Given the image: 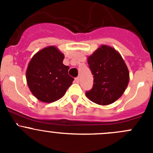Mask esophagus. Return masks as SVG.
Listing matches in <instances>:
<instances>
[{
	"mask_svg": "<svg viewBox=\"0 0 153 153\" xmlns=\"http://www.w3.org/2000/svg\"><path fill=\"white\" fill-rule=\"evenodd\" d=\"M75 83L78 84V83L80 82V78H79V77H77V78H75Z\"/></svg>",
	"mask_w": 153,
	"mask_h": 153,
	"instance_id": "1",
	"label": "esophagus"
}]
</instances>
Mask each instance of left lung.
Returning <instances> with one entry per match:
<instances>
[{
  "instance_id": "8db88e82",
  "label": "left lung",
  "mask_w": 153,
  "mask_h": 153,
  "mask_svg": "<svg viewBox=\"0 0 153 153\" xmlns=\"http://www.w3.org/2000/svg\"><path fill=\"white\" fill-rule=\"evenodd\" d=\"M93 75V86L86 92L90 101L99 105H109L121 98L127 87L129 73L119 52L107 45H101L87 58Z\"/></svg>"
}]
</instances>
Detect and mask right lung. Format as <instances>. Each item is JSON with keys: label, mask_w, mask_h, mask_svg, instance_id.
Returning a JSON list of instances; mask_svg holds the SVG:
<instances>
[{"label": "right lung", "mask_w": 153, "mask_h": 153, "mask_svg": "<svg viewBox=\"0 0 153 153\" xmlns=\"http://www.w3.org/2000/svg\"><path fill=\"white\" fill-rule=\"evenodd\" d=\"M64 55L55 46H49L34 55L27 67V85L39 101L52 103L65 95L74 78L69 67L63 64Z\"/></svg>", "instance_id": "1"}]
</instances>
